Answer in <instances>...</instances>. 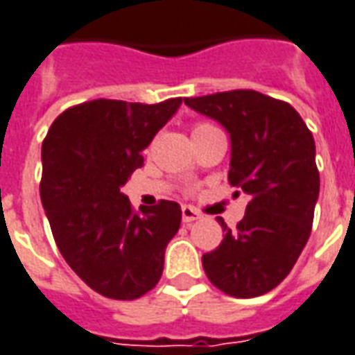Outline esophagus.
I'll return each mask as SVG.
<instances>
[{
	"mask_svg": "<svg viewBox=\"0 0 355 355\" xmlns=\"http://www.w3.org/2000/svg\"><path fill=\"white\" fill-rule=\"evenodd\" d=\"M182 218L185 223H193V222H197V220H200V212L195 210V208H191V206H183Z\"/></svg>",
	"mask_w": 355,
	"mask_h": 355,
	"instance_id": "esophagus-1",
	"label": "esophagus"
}]
</instances>
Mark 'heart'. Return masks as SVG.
<instances>
[{
  "instance_id": "b5f03b06",
  "label": "heart",
  "mask_w": 355,
  "mask_h": 355,
  "mask_svg": "<svg viewBox=\"0 0 355 355\" xmlns=\"http://www.w3.org/2000/svg\"><path fill=\"white\" fill-rule=\"evenodd\" d=\"M212 128H214L212 124H206V122H200V124H195V128H193V135H195V133L206 132V130H212Z\"/></svg>"
}]
</instances>
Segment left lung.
Masks as SVG:
<instances>
[{
	"mask_svg": "<svg viewBox=\"0 0 355 355\" xmlns=\"http://www.w3.org/2000/svg\"><path fill=\"white\" fill-rule=\"evenodd\" d=\"M183 101L227 130V180L250 198L235 231L218 218L225 235L202 256V268L230 296H262L291 273L310 239L319 197L313 135L288 103L254 89Z\"/></svg>",
	"mask_w": 355,
	"mask_h": 355,
	"instance_id": "obj_1",
	"label": "left lung"
}]
</instances>
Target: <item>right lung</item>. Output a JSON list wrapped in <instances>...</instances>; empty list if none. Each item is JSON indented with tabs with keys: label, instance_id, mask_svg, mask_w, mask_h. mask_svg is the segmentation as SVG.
<instances>
[{
	"label": "right lung",
	"instance_id": "obj_1",
	"mask_svg": "<svg viewBox=\"0 0 355 355\" xmlns=\"http://www.w3.org/2000/svg\"><path fill=\"white\" fill-rule=\"evenodd\" d=\"M182 97L157 105L95 99L55 118L42 145V205L62 258L85 285L114 300L155 288L180 230L173 200L135 212L120 187Z\"/></svg>",
	"mask_w": 355,
	"mask_h": 355
}]
</instances>
